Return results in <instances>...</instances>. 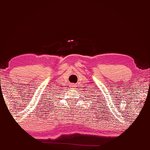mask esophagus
Segmentation results:
<instances>
[{"label":"esophagus","instance_id":"esophagus-1","mask_svg":"<svg viewBox=\"0 0 150 150\" xmlns=\"http://www.w3.org/2000/svg\"><path fill=\"white\" fill-rule=\"evenodd\" d=\"M70 87L71 88H75V84H70Z\"/></svg>","mask_w":150,"mask_h":150}]
</instances>
